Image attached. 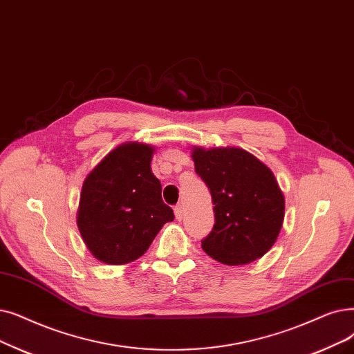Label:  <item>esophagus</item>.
Segmentation results:
<instances>
[{
  "label": "esophagus",
  "instance_id": "34e87169",
  "mask_svg": "<svg viewBox=\"0 0 354 354\" xmlns=\"http://www.w3.org/2000/svg\"><path fill=\"white\" fill-rule=\"evenodd\" d=\"M183 215H185V208H183V205H180V204H178L176 207H175V217H176V220H182L183 218Z\"/></svg>",
  "mask_w": 354,
  "mask_h": 354
}]
</instances>
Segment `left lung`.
<instances>
[{"mask_svg": "<svg viewBox=\"0 0 354 354\" xmlns=\"http://www.w3.org/2000/svg\"><path fill=\"white\" fill-rule=\"evenodd\" d=\"M195 172L212 198L215 224L201 240L220 263L239 266L270 250L281 232L285 198L270 169L236 147H195Z\"/></svg>", "mask_w": 354, "mask_h": 354, "instance_id": "obj_1", "label": "left lung"}]
</instances>
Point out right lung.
I'll return each mask as SVG.
<instances>
[{"mask_svg": "<svg viewBox=\"0 0 354 354\" xmlns=\"http://www.w3.org/2000/svg\"><path fill=\"white\" fill-rule=\"evenodd\" d=\"M153 147L121 145L110 151L82 185L78 228L89 252L109 265H124L146 253L163 224L174 221L151 174Z\"/></svg>", "mask_w": 354, "mask_h": 354, "instance_id": "add662e5", "label": "right lung"}]
</instances>
